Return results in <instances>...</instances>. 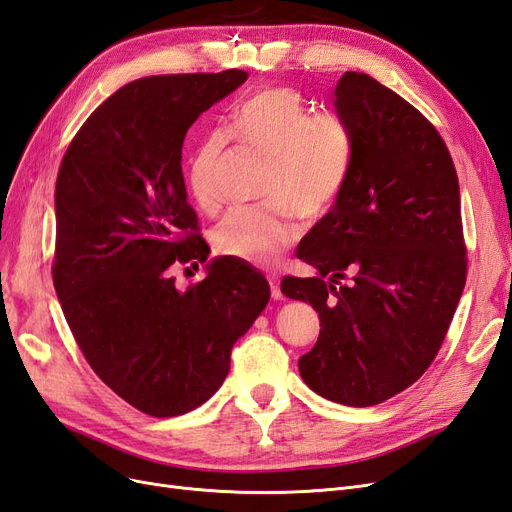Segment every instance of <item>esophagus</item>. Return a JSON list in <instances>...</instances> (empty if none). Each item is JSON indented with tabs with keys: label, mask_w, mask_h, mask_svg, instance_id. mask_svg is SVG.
Segmentation results:
<instances>
[{
	"label": "esophagus",
	"mask_w": 512,
	"mask_h": 512,
	"mask_svg": "<svg viewBox=\"0 0 512 512\" xmlns=\"http://www.w3.org/2000/svg\"><path fill=\"white\" fill-rule=\"evenodd\" d=\"M269 286H271V299L273 301H282V290H280V280L277 277H269Z\"/></svg>",
	"instance_id": "esophagus-1"
}]
</instances>
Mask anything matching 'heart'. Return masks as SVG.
<instances>
[{
    "label": "heart",
    "mask_w": 512,
    "mask_h": 512,
    "mask_svg": "<svg viewBox=\"0 0 512 512\" xmlns=\"http://www.w3.org/2000/svg\"><path fill=\"white\" fill-rule=\"evenodd\" d=\"M230 132L267 158L262 198L269 203L230 211L215 226V247L250 265H273L297 239V213L316 222L342 194L354 160V136L333 113H314L299 89L269 87L230 113ZM228 138L211 132L190 162V192L200 209L220 205L218 166Z\"/></svg>",
    "instance_id": "heart-1"
}]
</instances>
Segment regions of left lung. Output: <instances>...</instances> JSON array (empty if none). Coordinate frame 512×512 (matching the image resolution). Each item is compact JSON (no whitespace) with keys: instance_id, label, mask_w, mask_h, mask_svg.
Listing matches in <instances>:
<instances>
[{"instance_id":"left-lung-1","label":"left lung","mask_w":512,"mask_h":512,"mask_svg":"<svg viewBox=\"0 0 512 512\" xmlns=\"http://www.w3.org/2000/svg\"><path fill=\"white\" fill-rule=\"evenodd\" d=\"M333 104L354 136L350 177L299 245L316 277H284L282 292L320 318L303 382L367 408L421 378L451 327L466 286L459 181L438 130L369 74L346 72Z\"/></svg>"}]
</instances>
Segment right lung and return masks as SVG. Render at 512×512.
I'll return each instance as SVG.
<instances>
[{
    "mask_svg": "<svg viewBox=\"0 0 512 512\" xmlns=\"http://www.w3.org/2000/svg\"><path fill=\"white\" fill-rule=\"evenodd\" d=\"M243 70L147 76L117 89L76 132L55 185L53 284L98 378L149 416H179L220 389L230 350L267 307L265 275L232 256L179 290L170 267L205 262L181 147Z\"/></svg>",
    "mask_w": 512,
    "mask_h": 512,
    "instance_id": "1",
    "label": "right lung"
}]
</instances>
